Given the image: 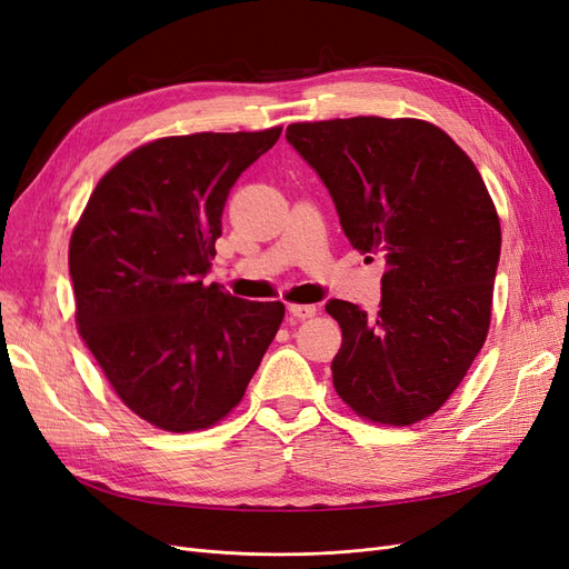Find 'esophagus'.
Segmentation results:
<instances>
[{
    "label": "esophagus",
    "instance_id": "1",
    "mask_svg": "<svg viewBox=\"0 0 569 569\" xmlns=\"http://www.w3.org/2000/svg\"><path fill=\"white\" fill-rule=\"evenodd\" d=\"M289 313L299 318V320H306V318H313L318 313V308L311 306V303H291L289 306Z\"/></svg>",
    "mask_w": 569,
    "mask_h": 569
}]
</instances>
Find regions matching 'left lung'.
<instances>
[{"mask_svg":"<svg viewBox=\"0 0 569 569\" xmlns=\"http://www.w3.org/2000/svg\"><path fill=\"white\" fill-rule=\"evenodd\" d=\"M287 142L330 189L353 249L382 253L380 311L332 299L339 399L370 422L437 412L468 375L491 322L501 222L479 170L441 128L356 116L291 123Z\"/></svg>","mask_w":569,"mask_h":569,"instance_id":"1","label":"left lung"}]
</instances>
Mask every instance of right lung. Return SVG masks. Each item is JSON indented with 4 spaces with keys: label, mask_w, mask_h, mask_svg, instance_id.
<instances>
[{
    "label": "right lung",
    "mask_w": 569,
    "mask_h": 569,
    "mask_svg": "<svg viewBox=\"0 0 569 569\" xmlns=\"http://www.w3.org/2000/svg\"><path fill=\"white\" fill-rule=\"evenodd\" d=\"M280 132H194L137 147L97 182L73 228L78 332L118 399L166 432L228 418L280 330L282 301L203 284L232 184Z\"/></svg>",
    "instance_id": "obj_1"
}]
</instances>
